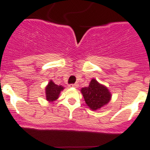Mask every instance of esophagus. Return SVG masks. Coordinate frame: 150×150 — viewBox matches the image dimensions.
Segmentation results:
<instances>
[{
  "instance_id": "esophagus-1",
  "label": "esophagus",
  "mask_w": 150,
  "mask_h": 150,
  "mask_svg": "<svg viewBox=\"0 0 150 150\" xmlns=\"http://www.w3.org/2000/svg\"><path fill=\"white\" fill-rule=\"evenodd\" d=\"M68 86L70 87V88H77L78 84H77V83H74V84H70Z\"/></svg>"
}]
</instances>
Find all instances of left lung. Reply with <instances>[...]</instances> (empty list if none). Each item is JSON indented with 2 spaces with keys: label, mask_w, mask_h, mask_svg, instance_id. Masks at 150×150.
Listing matches in <instances>:
<instances>
[{
  "label": "left lung",
  "mask_w": 150,
  "mask_h": 150,
  "mask_svg": "<svg viewBox=\"0 0 150 150\" xmlns=\"http://www.w3.org/2000/svg\"><path fill=\"white\" fill-rule=\"evenodd\" d=\"M85 101L92 110L100 109V107L110 101L111 94L107 88L99 84L95 79H91L88 87L81 89Z\"/></svg>",
  "instance_id": "1"
}]
</instances>
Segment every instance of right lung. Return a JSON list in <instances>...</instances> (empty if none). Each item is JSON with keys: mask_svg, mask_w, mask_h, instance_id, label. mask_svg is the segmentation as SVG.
I'll return each mask as SVG.
<instances>
[{"mask_svg": "<svg viewBox=\"0 0 150 150\" xmlns=\"http://www.w3.org/2000/svg\"><path fill=\"white\" fill-rule=\"evenodd\" d=\"M63 89V86H58V85L55 84L52 81H50L46 88V99L49 101H52V100H56L59 98L60 91Z\"/></svg>", "mask_w": 150, "mask_h": 150, "instance_id": "1", "label": "right lung"}]
</instances>
